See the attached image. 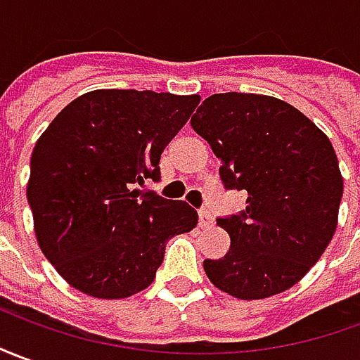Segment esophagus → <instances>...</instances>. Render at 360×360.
Instances as JSON below:
<instances>
[{
	"mask_svg": "<svg viewBox=\"0 0 360 360\" xmlns=\"http://www.w3.org/2000/svg\"><path fill=\"white\" fill-rule=\"evenodd\" d=\"M200 227H210L213 223V215L207 210H200Z\"/></svg>",
	"mask_w": 360,
	"mask_h": 360,
	"instance_id": "obj_1",
	"label": "esophagus"
}]
</instances>
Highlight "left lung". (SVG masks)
<instances>
[{
	"instance_id": "obj_1",
	"label": "left lung",
	"mask_w": 360,
	"mask_h": 360,
	"mask_svg": "<svg viewBox=\"0 0 360 360\" xmlns=\"http://www.w3.org/2000/svg\"><path fill=\"white\" fill-rule=\"evenodd\" d=\"M190 123L221 160L223 186L247 192L239 215L217 219L231 247L204 260L207 278L239 300L292 288L335 233L343 178L331 141L294 105L260 94H213Z\"/></svg>"
}]
</instances>
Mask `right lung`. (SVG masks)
<instances>
[{"label": "right lung", "instance_id": "add662e5", "mask_svg": "<svg viewBox=\"0 0 360 360\" xmlns=\"http://www.w3.org/2000/svg\"><path fill=\"white\" fill-rule=\"evenodd\" d=\"M200 96L94 90L39 137L27 200L41 251L72 288L129 298L153 284L166 241L198 225L194 207L137 186L158 182L160 155Z\"/></svg>", "mask_w": 360, "mask_h": 360}]
</instances>
